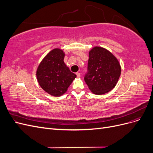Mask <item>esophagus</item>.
<instances>
[{"instance_id":"esophagus-1","label":"esophagus","mask_w":153,"mask_h":153,"mask_svg":"<svg viewBox=\"0 0 153 153\" xmlns=\"http://www.w3.org/2000/svg\"><path fill=\"white\" fill-rule=\"evenodd\" d=\"M76 75L77 76V77H80V76H81V74L80 73H76Z\"/></svg>"}]
</instances>
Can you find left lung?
<instances>
[{
	"mask_svg": "<svg viewBox=\"0 0 153 153\" xmlns=\"http://www.w3.org/2000/svg\"><path fill=\"white\" fill-rule=\"evenodd\" d=\"M121 72L116 57L107 50L96 47L89 52L84 80L94 94L101 95L114 89Z\"/></svg>",
	"mask_w": 153,
	"mask_h": 153,
	"instance_id": "obj_1",
	"label": "left lung"
}]
</instances>
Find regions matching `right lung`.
<instances>
[{
	"label": "right lung",
	"instance_id": "add662e5",
	"mask_svg": "<svg viewBox=\"0 0 153 153\" xmlns=\"http://www.w3.org/2000/svg\"><path fill=\"white\" fill-rule=\"evenodd\" d=\"M64 53L55 48L43 59L36 71L37 79L42 89L53 96H60L67 91L76 75L64 62Z\"/></svg>",
	"mask_w": 153,
	"mask_h": 153
}]
</instances>
